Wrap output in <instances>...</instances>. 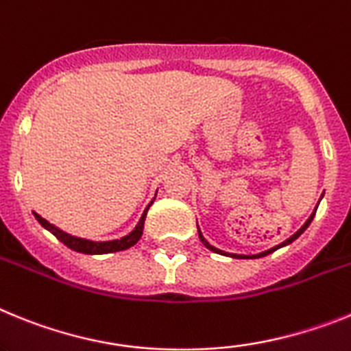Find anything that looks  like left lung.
I'll return each mask as SVG.
<instances>
[{
	"instance_id": "left-lung-1",
	"label": "left lung",
	"mask_w": 351,
	"mask_h": 351,
	"mask_svg": "<svg viewBox=\"0 0 351 351\" xmlns=\"http://www.w3.org/2000/svg\"><path fill=\"white\" fill-rule=\"evenodd\" d=\"M313 217H315V213H313V215H311V217H309V219H307V222H306V224H304V226H302V228H300V230H298V231H297V233H295V234H293V237H289V239H288V240H286V242H282V243H281V245H277V247H272V249H268V251L261 252V254H256V256H242V254H230V256H233V258H261V256H267V254H270V252H274V251H276V249L282 247V245H288V243H291V242H293V240H295V239H298V237H300V234H302V233H304V231H306V228H307V226H309V224H311V221H313ZM197 231H199V230H197ZM199 240H201V242H203V243H205V245H206V247H208V249H210V251H213V252H219V254H226V252H222V251H219V249L212 247V245H210V243H208V242H206V240H205V237H203V234H201V231H199Z\"/></svg>"
}]
</instances>
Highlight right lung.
<instances>
[{
  "label": "right lung",
  "instance_id": "add662e5",
  "mask_svg": "<svg viewBox=\"0 0 351 351\" xmlns=\"http://www.w3.org/2000/svg\"><path fill=\"white\" fill-rule=\"evenodd\" d=\"M152 205V203H150ZM148 205V206H150ZM146 212H148V208L145 210V213H143V217L139 219L138 226L134 228L132 233H129L127 237H123V239L120 240H111V242H91V240H84V239H77V237H72V234L65 233V231L58 230L56 226H53L51 222L45 221L44 217H40L38 213H35L36 221L40 222L42 226L45 228V230H49L51 233L56 237L60 242H63L69 249H72V251H77V252H83V254H108V252H117V251H125V249L132 247L134 243L138 242L139 239H141L143 234V228H145V217H146Z\"/></svg>",
  "mask_w": 351,
  "mask_h": 351
}]
</instances>
